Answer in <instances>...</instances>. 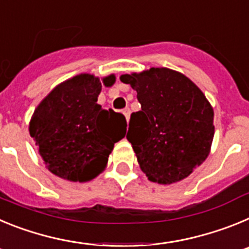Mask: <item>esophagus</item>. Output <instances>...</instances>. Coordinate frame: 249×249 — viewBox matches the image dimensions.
<instances>
[{
    "label": "esophagus",
    "instance_id": "esophagus-1",
    "mask_svg": "<svg viewBox=\"0 0 249 249\" xmlns=\"http://www.w3.org/2000/svg\"><path fill=\"white\" fill-rule=\"evenodd\" d=\"M122 113L124 114V117H126V121L128 122L129 121V114H131V111H129V108H124L122 111Z\"/></svg>",
    "mask_w": 249,
    "mask_h": 249
}]
</instances>
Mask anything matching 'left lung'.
<instances>
[{
	"label": "left lung",
	"mask_w": 249,
	"mask_h": 249,
	"mask_svg": "<svg viewBox=\"0 0 249 249\" xmlns=\"http://www.w3.org/2000/svg\"><path fill=\"white\" fill-rule=\"evenodd\" d=\"M120 78L137 92L141 103L127 133L141 169L160 184L188 177L210 155L214 136V113L203 92L188 77L164 67Z\"/></svg>",
	"instance_id": "8db88e82"
}]
</instances>
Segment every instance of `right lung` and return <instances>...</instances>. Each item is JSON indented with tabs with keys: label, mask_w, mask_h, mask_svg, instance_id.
Returning <instances> with one entry per match:
<instances>
[{
	"label": "right lung",
	"mask_w": 249,
	"mask_h": 249,
	"mask_svg": "<svg viewBox=\"0 0 249 249\" xmlns=\"http://www.w3.org/2000/svg\"><path fill=\"white\" fill-rule=\"evenodd\" d=\"M114 74L103 78L112 86ZM98 77L82 73L56 86L41 101L30 122V135L50 172L72 182H87L105 169L116 142L126 136L122 113L97 103Z\"/></svg>",
	"instance_id": "add662e5"
}]
</instances>
